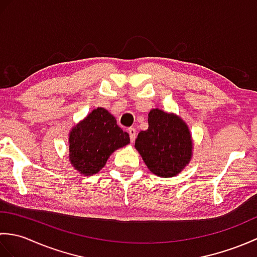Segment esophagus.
<instances>
[{
  "label": "esophagus",
  "mask_w": 257,
  "mask_h": 257,
  "mask_svg": "<svg viewBox=\"0 0 257 257\" xmlns=\"http://www.w3.org/2000/svg\"><path fill=\"white\" fill-rule=\"evenodd\" d=\"M128 134H129V137H130V141L134 143L135 139H136V135H137V133H136V129L135 128H129Z\"/></svg>",
  "instance_id": "1"
}]
</instances>
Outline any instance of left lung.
Instances as JSON below:
<instances>
[{"mask_svg": "<svg viewBox=\"0 0 257 257\" xmlns=\"http://www.w3.org/2000/svg\"><path fill=\"white\" fill-rule=\"evenodd\" d=\"M148 129L138 134L135 148L156 176H177L193 156V140L187 122L176 113L156 108L148 113Z\"/></svg>", "mask_w": 257, "mask_h": 257, "instance_id": "8db88e82", "label": "left lung"}]
</instances>
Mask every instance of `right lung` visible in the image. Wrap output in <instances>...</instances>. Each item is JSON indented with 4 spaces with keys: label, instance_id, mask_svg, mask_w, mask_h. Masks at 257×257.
Wrapping results in <instances>:
<instances>
[{
    "label": "right lung",
    "instance_id": "1",
    "mask_svg": "<svg viewBox=\"0 0 257 257\" xmlns=\"http://www.w3.org/2000/svg\"><path fill=\"white\" fill-rule=\"evenodd\" d=\"M130 143L107 109L97 107L70 129L68 159L75 170L90 177L105 167L114 151Z\"/></svg>",
    "mask_w": 257,
    "mask_h": 257
}]
</instances>
